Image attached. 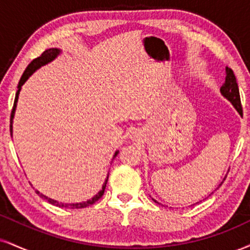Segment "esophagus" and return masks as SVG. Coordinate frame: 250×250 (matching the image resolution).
<instances>
[{"label": "esophagus", "instance_id": "1", "mask_svg": "<svg viewBox=\"0 0 250 250\" xmlns=\"http://www.w3.org/2000/svg\"><path fill=\"white\" fill-rule=\"evenodd\" d=\"M135 136H136V133H134V134H133V137H135Z\"/></svg>", "mask_w": 250, "mask_h": 250}]
</instances>
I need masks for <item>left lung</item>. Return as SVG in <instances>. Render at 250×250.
<instances>
[{
	"label": "left lung",
	"instance_id": "8db88e82",
	"mask_svg": "<svg viewBox=\"0 0 250 250\" xmlns=\"http://www.w3.org/2000/svg\"><path fill=\"white\" fill-rule=\"evenodd\" d=\"M220 93H221V95L224 96V98H226L227 100L229 101L231 104H233L234 108H235V109L237 110V113L241 115V114H242V107H241V99H240L239 86H237L236 78H235V76H234V72L231 71L229 67H226V79H225L224 85L221 86ZM225 179H226V176H225V178L222 179V182L220 183V184H219V186L216 188H220ZM216 188H215V190H216ZM152 200H154L155 203L159 204L158 201H156L154 199V198H152Z\"/></svg>",
	"mask_w": 250,
	"mask_h": 250
}]
</instances>
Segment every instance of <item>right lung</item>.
<instances>
[{
    "label": "right lung",
    "instance_id": "add662e5",
    "mask_svg": "<svg viewBox=\"0 0 250 250\" xmlns=\"http://www.w3.org/2000/svg\"><path fill=\"white\" fill-rule=\"evenodd\" d=\"M60 53H62V50L60 49H57V47H52V49H47L46 51H44L43 53H42L41 57H38V58H36L32 60L31 62L28 65V67L25 68V71H24L22 78H21L20 83H19V86H17V92H16V96H15V101H14V107H13V110H11V116H10V133H11V136H13V123H14V117H15V112H16V107H17V101H19V95H20V92L21 89H22V86L25 83V81L29 79L30 77L32 76V74L35 73L36 71L38 70V68H41L42 66L49 64V62H52V60H55L57 57H58ZM117 154H119V150H116L115 154H114L113 158H115ZM108 176L109 174H107V178L104 180V185H102V188L100 191L96 193L94 197H92L91 199H88L87 201H83V203H76V204H66V203H60L58 200H55V199H51V198L46 197V195H44L43 193H41V192L36 190V193L39 194V197H42L43 199L47 200L50 204H52V205L55 206H58V207H65V208H83V207H87L89 205H92V204H94L95 201H98L100 198L104 195V188H106V185H107V182H108Z\"/></svg>",
    "mask_w": 250,
    "mask_h": 250
}]
</instances>
